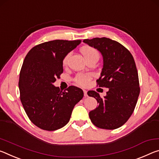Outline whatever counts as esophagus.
<instances>
[{
	"label": "esophagus",
	"instance_id": "1",
	"mask_svg": "<svg viewBox=\"0 0 159 159\" xmlns=\"http://www.w3.org/2000/svg\"><path fill=\"white\" fill-rule=\"evenodd\" d=\"M83 92H84V96L85 97H88V95H87V91H86V90H83Z\"/></svg>",
	"mask_w": 159,
	"mask_h": 159
}]
</instances>
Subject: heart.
<instances>
[{
  "instance_id": "1",
  "label": "heart",
  "mask_w": 159,
  "mask_h": 159,
  "mask_svg": "<svg viewBox=\"0 0 159 159\" xmlns=\"http://www.w3.org/2000/svg\"><path fill=\"white\" fill-rule=\"evenodd\" d=\"M81 52L86 60L92 58H99L98 51L96 48L92 47V46H84V47L82 48ZM70 56H71V53H69L64 57L63 61H62V63H63L64 66H66L67 64ZM90 80L91 75L89 74H78L75 77V82H76V84L82 86V87H86L89 84Z\"/></svg>"
}]
</instances>
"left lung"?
Returning <instances> with one entry per match:
<instances>
[{"instance_id":"8db88e82","label":"left lung","mask_w":159,"mask_h":159,"mask_svg":"<svg viewBox=\"0 0 159 159\" xmlns=\"http://www.w3.org/2000/svg\"><path fill=\"white\" fill-rule=\"evenodd\" d=\"M83 41L102 54L103 67L97 83L98 87L109 89L103 98L95 91L87 92L98 103L97 108L89 112L91 121L98 128L117 129L132 116L139 95L138 72L134 58L124 46L111 39L93 38Z\"/></svg>"}]
</instances>
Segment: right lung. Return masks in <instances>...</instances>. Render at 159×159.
Wrapping results in <instances>:
<instances>
[{
  "instance_id": "1",
  "label": "right lung",
  "mask_w": 159,
  "mask_h": 159,
  "mask_svg": "<svg viewBox=\"0 0 159 159\" xmlns=\"http://www.w3.org/2000/svg\"><path fill=\"white\" fill-rule=\"evenodd\" d=\"M80 40H53L38 44L28 52L20 73V101L32 123L54 131L68 123L83 91L75 86L60 90L53 84L63 72L62 61Z\"/></svg>"
}]
</instances>
